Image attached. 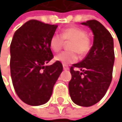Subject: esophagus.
<instances>
[{"label":"esophagus","instance_id":"obj_1","mask_svg":"<svg viewBox=\"0 0 122 122\" xmlns=\"http://www.w3.org/2000/svg\"><path fill=\"white\" fill-rule=\"evenodd\" d=\"M63 68H64V70H68L69 69V66L67 65H66V64H64L63 65Z\"/></svg>","mask_w":122,"mask_h":122}]
</instances>
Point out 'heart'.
<instances>
[{
    "mask_svg": "<svg viewBox=\"0 0 122 122\" xmlns=\"http://www.w3.org/2000/svg\"><path fill=\"white\" fill-rule=\"evenodd\" d=\"M64 41L69 42V51H64L55 57V60L63 64H69L76 62L78 56L86 55L91 49V39L87 36L85 30L78 27H70L62 30L61 34H54L50 39V46L54 52H58L64 45Z\"/></svg>",
    "mask_w": 122,
    "mask_h": 122,
    "instance_id": "obj_1",
    "label": "heart"
}]
</instances>
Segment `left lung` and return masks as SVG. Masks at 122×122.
Here are the masks:
<instances>
[{"mask_svg": "<svg viewBox=\"0 0 122 122\" xmlns=\"http://www.w3.org/2000/svg\"><path fill=\"white\" fill-rule=\"evenodd\" d=\"M82 24L92 30L94 43L85 58L70 67L69 92L76 105L89 107L100 101L108 89L115 55L113 37L100 22L92 20Z\"/></svg>", "mask_w": 122, "mask_h": 122, "instance_id": "1", "label": "left lung"}]
</instances>
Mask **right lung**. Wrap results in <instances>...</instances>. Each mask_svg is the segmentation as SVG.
I'll return each instance as SVG.
<instances>
[{"mask_svg":"<svg viewBox=\"0 0 122 122\" xmlns=\"http://www.w3.org/2000/svg\"><path fill=\"white\" fill-rule=\"evenodd\" d=\"M30 20L18 28L10 45V70L14 88L20 99L30 105L46 103L63 70L61 62L46 64L53 59L50 39L57 28Z\"/></svg>","mask_w":122,"mask_h":122,"instance_id":"1","label":"right lung"}]
</instances>
